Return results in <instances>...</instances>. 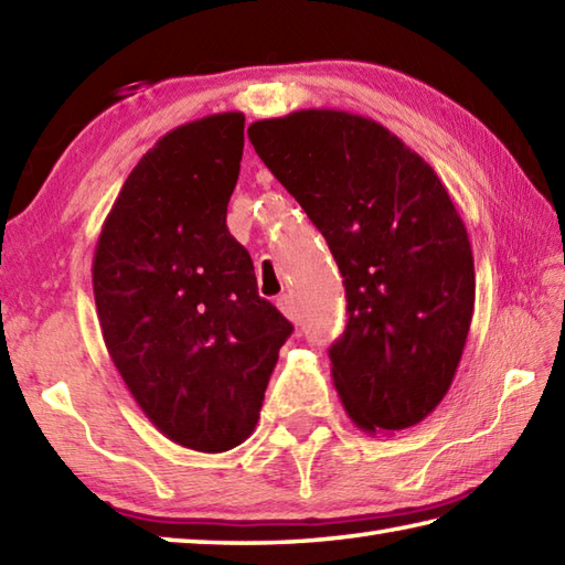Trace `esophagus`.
Segmentation results:
<instances>
[{
  "label": "esophagus",
  "instance_id": "esophagus-1",
  "mask_svg": "<svg viewBox=\"0 0 565 565\" xmlns=\"http://www.w3.org/2000/svg\"><path fill=\"white\" fill-rule=\"evenodd\" d=\"M276 306H279V311H281L286 318H291V320L298 318V308H296L294 294H284V296L276 298Z\"/></svg>",
  "mask_w": 565,
  "mask_h": 565
}]
</instances>
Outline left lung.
<instances>
[{
    "instance_id": "1",
    "label": "left lung",
    "mask_w": 565,
    "mask_h": 565,
    "mask_svg": "<svg viewBox=\"0 0 565 565\" xmlns=\"http://www.w3.org/2000/svg\"><path fill=\"white\" fill-rule=\"evenodd\" d=\"M249 141L338 262L348 326L330 372L367 434L422 424L456 377L475 308L468 230L436 171L370 117L298 109Z\"/></svg>"
}]
</instances>
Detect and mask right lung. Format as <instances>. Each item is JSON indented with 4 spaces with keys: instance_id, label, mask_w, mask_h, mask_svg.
<instances>
[{
    "instance_id": "obj_1",
    "label": "right lung",
    "mask_w": 565,
    "mask_h": 565,
    "mask_svg": "<svg viewBox=\"0 0 565 565\" xmlns=\"http://www.w3.org/2000/svg\"><path fill=\"white\" fill-rule=\"evenodd\" d=\"M245 115L163 135L105 217L93 291L109 358L161 434L198 452L252 436L294 326L259 298L249 252L230 235Z\"/></svg>"
}]
</instances>
